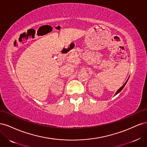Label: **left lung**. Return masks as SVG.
Listing matches in <instances>:
<instances>
[{
    "label": "left lung",
    "mask_w": 147,
    "mask_h": 147,
    "mask_svg": "<svg viewBox=\"0 0 147 147\" xmlns=\"http://www.w3.org/2000/svg\"><path fill=\"white\" fill-rule=\"evenodd\" d=\"M127 80H128V79H127ZM127 81H126V82H125V83H124V84H123V86H121V88H120L119 89V90H118V91H117V92H116V93H115V95H117V94H118V93H119V92L120 91H121V90H123V88H124V86H125V85H126V83H127Z\"/></svg>",
    "instance_id": "1"
}]
</instances>
